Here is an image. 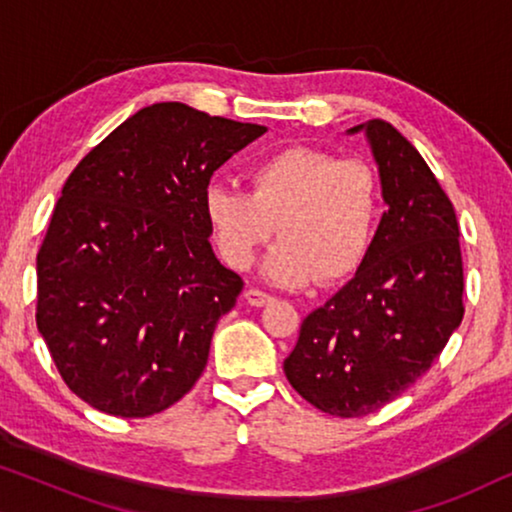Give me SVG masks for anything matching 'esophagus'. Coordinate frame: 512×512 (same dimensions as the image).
Listing matches in <instances>:
<instances>
[{
    "label": "esophagus",
    "mask_w": 512,
    "mask_h": 512,
    "mask_svg": "<svg viewBox=\"0 0 512 512\" xmlns=\"http://www.w3.org/2000/svg\"><path fill=\"white\" fill-rule=\"evenodd\" d=\"M244 298H247V303L254 305V307H263V305L272 303L270 293H265V291H261V289H249L247 293H244Z\"/></svg>",
    "instance_id": "obj_1"
}]
</instances>
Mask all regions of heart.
Segmentation results:
<instances>
[{
  "label": "heart",
  "instance_id": "b5f03b06",
  "mask_svg": "<svg viewBox=\"0 0 512 512\" xmlns=\"http://www.w3.org/2000/svg\"><path fill=\"white\" fill-rule=\"evenodd\" d=\"M247 188L214 184L202 198L216 247L233 268H251L277 228L282 242L265 263L275 284L340 282L366 261L380 216V184L368 163L286 146L251 163Z\"/></svg>",
  "mask_w": 512,
  "mask_h": 512
}]
</instances>
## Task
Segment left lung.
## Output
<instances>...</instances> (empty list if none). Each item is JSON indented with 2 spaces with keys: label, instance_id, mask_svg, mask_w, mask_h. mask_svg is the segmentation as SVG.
<instances>
[{
  "label": "left lung",
  "instance_id": "1",
  "mask_svg": "<svg viewBox=\"0 0 512 512\" xmlns=\"http://www.w3.org/2000/svg\"><path fill=\"white\" fill-rule=\"evenodd\" d=\"M366 130L380 165L382 214L354 279L307 314L284 373L314 408L335 417L375 412L415 384L464 319L457 214L436 174L394 125Z\"/></svg>",
  "mask_w": 512,
  "mask_h": 512
}]
</instances>
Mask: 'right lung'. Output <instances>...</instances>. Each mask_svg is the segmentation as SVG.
<instances>
[{"mask_svg":"<svg viewBox=\"0 0 512 512\" xmlns=\"http://www.w3.org/2000/svg\"><path fill=\"white\" fill-rule=\"evenodd\" d=\"M263 125L158 102L69 174L37 254V328L81 401L149 417L184 398L242 277L214 256L202 198Z\"/></svg>","mask_w":512,"mask_h":512,"instance_id":"1","label":"right lung"}]
</instances>
